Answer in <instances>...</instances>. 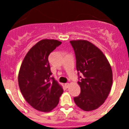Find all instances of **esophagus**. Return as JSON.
<instances>
[{"label":"esophagus","mask_w":129,"mask_h":129,"mask_svg":"<svg viewBox=\"0 0 129 129\" xmlns=\"http://www.w3.org/2000/svg\"><path fill=\"white\" fill-rule=\"evenodd\" d=\"M69 86H70V84H69V83L65 84V87H66V88H69Z\"/></svg>","instance_id":"esophagus-1"}]
</instances>
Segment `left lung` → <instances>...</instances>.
<instances>
[{
    "mask_svg": "<svg viewBox=\"0 0 129 129\" xmlns=\"http://www.w3.org/2000/svg\"><path fill=\"white\" fill-rule=\"evenodd\" d=\"M75 53L76 69L80 76L78 84L81 93L75 103L84 111H91L103 104L110 93L113 73L107 57L96 46L86 40L70 41Z\"/></svg>",
    "mask_w": 129,
    "mask_h": 129,
    "instance_id": "8db88e82",
    "label": "left lung"
}]
</instances>
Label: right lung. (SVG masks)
Wrapping results in <instances>:
<instances>
[{"label": "right lung", "instance_id": "obj_1", "mask_svg": "<svg viewBox=\"0 0 129 129\" xmlns=\"http://www.w3.org/2000/svg\"><path fill=\"white\" fill-rule=\"evenodd\" d=\"M54 39H42L25 56L18 75L19 86L28 103L37 110L49 112L58 104L62 87L53 78L48 56L61 44ZM51 80V81L50 80Z\"/></svg>", "mask_w": 129, "mask_h": 129}]
</instances>
